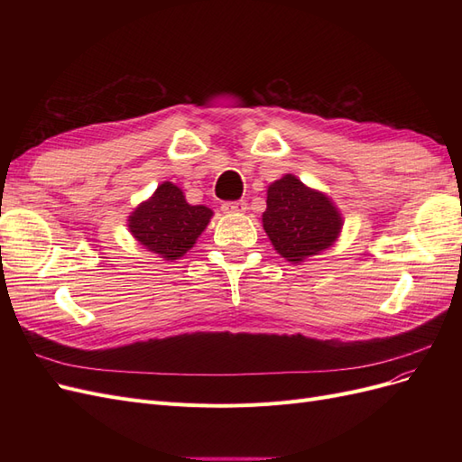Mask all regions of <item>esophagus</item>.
<instances>
[{"instance_id":"esophagus-1","label":"esophagus","mask_w":462,"mask_h":462,"mask_svg":"<svg viewBox=\"0 0 462 462\" xmlns=\"http://www.w3.org/2000/svg\"><path fill=\"white\" fill-rule=\"evenodd\" d=\"M221 209L226 214H245L246 212V202L245 200H235V202H223Z\"/></svg>"}]
</instances>
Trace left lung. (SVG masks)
Here are the masks:
<instances>
[{"instance_id":"obj_1","label":"left lung","mask_w":462,"mask_h":462,"mask_svg":"<svg viewBox=\"0 0 462 462\" xmlns=\"http://www.w3.org/2000/svg\"><path fill=\"white\" fill-rule=\"evenodd\" d=\"M263 231L287 262L299 263L329 248L341 233L343 217L324 192L287 173L268 187Z\"/></svg>"}]
</instances>
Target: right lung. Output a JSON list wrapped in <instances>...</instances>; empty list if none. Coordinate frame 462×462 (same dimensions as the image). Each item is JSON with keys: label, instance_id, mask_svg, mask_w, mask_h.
Masks as SVG:
<instances>
[{"label": "right lung", "instance_id": "add662e5", "mask_svg": "<svg viewBox=\"0 0 462 462\" xmlns=\"http://www.w3.org/2000/svg\"><path fill=\"white\" fill-rule=\"evenodd\" d=\"M212 209L190 206L177 185L165 180L129 216V231L150 253L177 260L197 243L212 219Z\"/></svg>", "mask_w": 462, "mask_h": 462}]
</instances>
